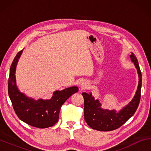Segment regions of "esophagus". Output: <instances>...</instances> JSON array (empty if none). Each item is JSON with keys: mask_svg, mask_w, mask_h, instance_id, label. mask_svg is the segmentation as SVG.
Masks as SVG:
<instances>
[{"mask_svg": "<svg viewBox=\"0 0 151 151\" xmlns=\"http://www.w3.org/2000/svg\"><path fill=\"white\" fill-rule=\"evenodd\" d=\"M81 87L83 88H86V83H85V82H82V83H81Z\"/></svg>", "mask_w": 151, "mask_h": 151, "instance_id": "esophagus-1", "label": "esophagus"}]
</instances>
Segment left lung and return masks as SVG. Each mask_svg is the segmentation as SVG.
<instances>
[{"label": "left lung", "instance_id": "obj_1", "mask_svg": "<svg viewBox=\"0 0 151 151\" xmlns=\"http://www.w3.org/2000/svg\"><path fill=\"white\" fill-rule=\"evenodd\" d=\"M130 58L137 68L139 84L133 99L121 111L117 112L116 110L109 111L102 109L100 101L98 99L95 100L92 93H83L85 101V121L91 129L100 131H113L124 124L136 112L140 99L142 75L137 58L133 53H131Z\"/></svg>", "mask_w": 151, "mask_h": 151}]
</instances>
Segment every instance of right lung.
I'll return each mask as SVG.
<instances>
[{"label":"right lung","mask_w":151,"mask_h":151,"mask_svg":"<svg viewBox=\"0 0 151 151\" xmlns=\"http://www.w3.org/2000/svg\"><path fill=\"white\" fill-rule=\"evenodd\" d=\"M23 50L17 53L10 68L8 93L18 117L25 123L40 129L52 127L59 119L60 108L64 103L76 92L77 86H71L62 91H56L50 99H39L27 96L19 90L16 81L17 63Z\"/></svg>","instance_id":"1"}]
</instances>
